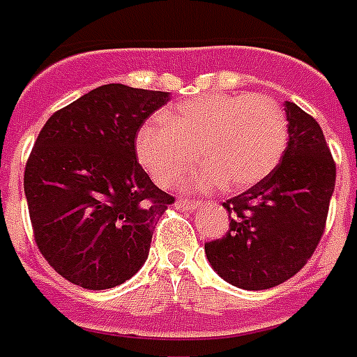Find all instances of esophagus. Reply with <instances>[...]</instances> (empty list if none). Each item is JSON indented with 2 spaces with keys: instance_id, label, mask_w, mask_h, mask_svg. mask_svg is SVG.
<instances>
[{
  "instance_id": "esophagus-1",
  "label": "esophagus",
  "mask_w": 357,
  "mask_h": 357,
  "mask_svg": "<svg viewBox=\"0 0 357 357\" xmlns=\"http://www.w3.org/2000/svg\"><path fill=\"white\" fill-rule=\"evenodd\" d=\"M176 207H178V209H185V211H195V209L200 207V204L192 200H178L176 202Z\"/></svg>"
}]
</instances>
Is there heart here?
<instances>
[{
  "label": "heart",
  "mask_w": 357,
  "mask_h": 357,
  "mask_svg": "<svg viewBox=\"0 0 357 357\" xmlns=\"http://www.w3.org/2000/svg\"><path fill=\"white\" fill-rule=\"evenodd\" d=\"M287 139V119L272 98L206 94L178 103L165 122H146L135 150L140 165L165 189L178 185L200 157L206 167L190 179L192 189L222 185L241 190L276 168Z\"/></svg>",
  "instance_id": "1"
}]
</instances>
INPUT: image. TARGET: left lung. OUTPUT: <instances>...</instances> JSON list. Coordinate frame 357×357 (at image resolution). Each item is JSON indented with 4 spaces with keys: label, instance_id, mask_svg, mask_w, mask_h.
Masks as SVG:
<instances>
[{
    "label": "left lung",
    "instance_id": "1",
    "mask_svg": "<svg viewBox=\"0 0 357 357\" xmlns=\"http://www.w3.org/2000/svg\"><path fill=\"white\" fill-rule=\"evenodd\" d=\"M289 140L266 178L222 204L229 229L206 243L211 266L235 287L261 291L293 278L307 263L326 228L335 189V161L321 126L285 102Z\"/></svg>",
    "mask_w": 357,
    "mask_h": 357
}]
</instances>
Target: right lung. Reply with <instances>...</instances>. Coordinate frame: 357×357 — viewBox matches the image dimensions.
Instances as JSON below:
<instances>
[{
  "label": "right lung",
  "mask_w": 357,
  "mask_h": 357,
  "mask_svg": "<svg viewBox=\"0 0 357 357\" xmlns=\"http://www.w3.org/2000/svg\"><path fill=\"white\" fill-rule=\"evenodd\" d=\"M168 92L111 83L50 116L24 174L35 243L53 271L91 291L139 272L174 196L139 165L135 139Z\"/></svg>",
  "instance_id": "right-lung-1"
}]
</instances>
